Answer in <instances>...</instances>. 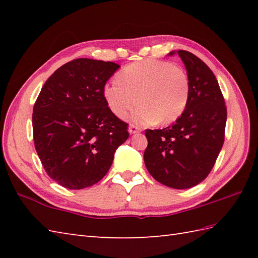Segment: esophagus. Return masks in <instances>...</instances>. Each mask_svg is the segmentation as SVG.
I'll return each instance as SVG.
<instances>
[{"label":"esophagus","mask_w":258,"mask_h":258,"mask_svg":"<svg viewBox=\"0 0 258 258\" xmlns=\"http://www.w3.org/2000/svg\"><path fill=\"white\" fill-rule=\"evenodd\" d=\"M140 131H141V128L139 127V126H136V125H134V124L130 125V127H128L130 134H136V133H139Z\"/></svg>","instance_id":"1"}]
</instances>
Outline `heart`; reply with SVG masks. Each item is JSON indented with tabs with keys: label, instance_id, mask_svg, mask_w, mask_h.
<instances>
[{
	"label": "heart",
	"instance_id": "b5f03b06",
	"mask_svg": "<svg viewBox=\"0 0 258 258\" xmlns=\"http://www.w3.org/2000/svg\"><path fill=\"white\" fill-rule=\"evenodd\" d=\"M108 107L119 117L133 113L136 123L163 124L176 120L185 111L189 96L187 75L179 67L161 59H144L125 67L117 80L103 87Z\"/></svg>",
	"mask_w": 258,
	"mask_h": 258
}]
</instances>
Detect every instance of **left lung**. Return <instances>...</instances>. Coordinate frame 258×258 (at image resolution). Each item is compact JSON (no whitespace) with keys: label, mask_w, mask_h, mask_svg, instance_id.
Returning a JSON list of instances; mask_svg holds the SVG:
<instances>
[{"label":"left lung","mask_w":258,"mask_h":258,"mask_svg":"<svg viewBox=\"0 0 258 258\" xmlns=\"http://www.w3.org/2000/svg\"><path fill=\"white\" fill-rule=\"evenodd\" d=\"M187 72L189 96L183 114L163 130H146L144 162L157 182L176 189L190 188L210 174L224 144L227 111L211 69L187 51H172Z\"/></svg>","instance_id":"obj_1"}]
</instances>
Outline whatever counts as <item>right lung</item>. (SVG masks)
I'll use <instances>...</instances> for the list:
<instances>
[{
	"instance_id": "obj_1",
	"label": "right lung",
	"mask_w": 258,
	"mask_h": 258,
	"mask_svg": "<svg viewBox=\"0 0 258 258\" xmlns=\"http://www.w3.org/2000/svg\"><path fill=\"white\" fill-rule=\"evenodd\" d=\"M118 68L113 62L73 59L47 79L33 107L37 155L48 176L69 189L100 182L128 138L127 124L103 95Z\"/></svg>"
}]
</instances>
